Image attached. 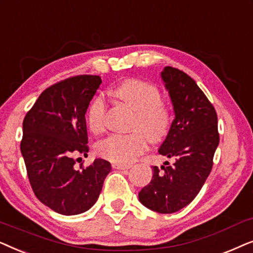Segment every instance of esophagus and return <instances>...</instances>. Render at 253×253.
<instances>
[{
    "mask_svg": "<svg viewBox=\"0 0 253 253\" xmlns=\"http://www.w3.org/2000/svg\"><path fill=\"white\" fill-rule=\"evenodd\" d=\"M113 168H116V169H120V170H126V169H130L132 166L130 164H113Z\"/></svg>",
    "mask_w": 253,
    "mask_h": 253,
    "instance_id": "1",
    "label": "esophagus"
}]
</instances>
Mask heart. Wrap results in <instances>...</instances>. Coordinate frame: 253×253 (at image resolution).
Instances as JSON below:
<instances>
[{
  "instance_id": "obj_1",
  "label": "heart",
  "mask_w": 253,
  "mask_h": 253,
  "mask_svg": "<svg viewBox=\"0 0 253 253\" xmlns=\"http://www.w3.org/2000/svg\"><path fill=\"white\" fill-rule=\"evenodd\" d=\"M118 99L135 111L133 133L114 134L97 146L98 154L105 160L118 164L132 163L148 148V137L151 142H161L169 134L171 113L162 103L157 86L144 81L129 79L113 90ZM107 104L103 95H97L87 106L86 120L92 133L100 134L105 129Z\"/></svg>"
}]
</instances>
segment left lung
Returning a JSON list of instances; mask_svg holds the SVG:
<instances>
[{
	"label": "left lung",
	"mask_w": 253,
	"mask_h": 253,
	"mask_svg": "<svg viewBox=\"0 0 253 253\" xmlns=\"http://www.w3.org/2000/svg\"><path fill=\"white\" fill-rule=\"evenodd\" d=\"M161 77L174 119L158 153L174 158V163L153 168V178L140 191L139 200L151 211L171 214L192 203L204 186L220 136L216 111L195 81L173 67H166Z\"/></svg>",
	"instance_id": "obj_1"
}]
</instances>
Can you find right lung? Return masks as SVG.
<instances>
[{"instance_id":"right-lung-1","label":"right lung","mask_w":253,"mask_h":253,"mask_svg":"<svg viewBox=\"0 0 253 253\" xmlns=\"http://www.w3.org/2000/svg\"><path fill=\"white\" fill-rule=\"evenodd\" d=\"M100 83L99 76L79 75L53 84L23 121L21 151L30 184L36 197L59 214L90 210L111 171L102 158L80 169L73 158L89 151L85 113Z\"/></svg>"}]
</instances>
